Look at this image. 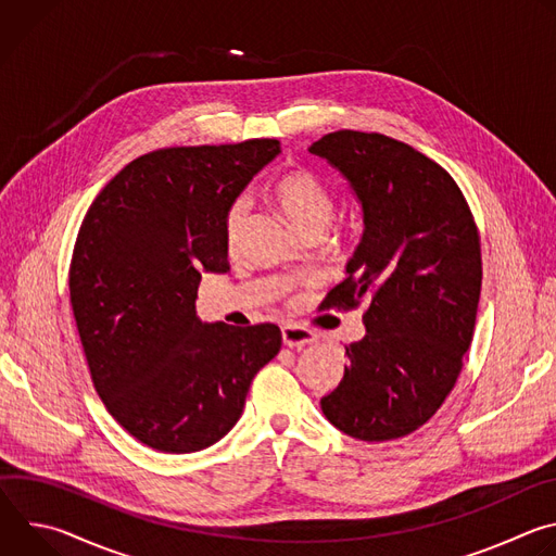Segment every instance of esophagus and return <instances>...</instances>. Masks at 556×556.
Wrapping results in <instances>:
<instances>
[{
	"instance_id": "obj_1",
	"label": "esophagus",
	"mask_w": 556,
	"mask_h": 556,
	"mask_svg": "<svg viewBox=\"0 0 556 556\" xmlns=\"http://www.w3.org/2000/svg\"><path fill=\"white\" fill-rule=\"evenodd\" d=\"M281 339H283V345L288 348H294V350H301L309 343H314V332L307 330V328H301V326H283L281 328Z\"/></svg>"
}]
</instances>
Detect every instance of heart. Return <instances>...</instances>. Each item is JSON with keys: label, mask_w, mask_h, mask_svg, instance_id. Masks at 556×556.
Returning <instances> with one entry per match:
<instances>
[{"label": "heart", "mask_w": 556, "mask_h": 556, "mask_svg": "<svg viewBox=\"0 0 556 556\" xmlns=\"http://www.w3.org/2000/svg\"><path fill=\"white\" fill-rule=\"evenodd\" d=\"M270 193L279 202V206L288 213V217L299 228V232H305L312 228L328 230L337 215L334 191L319 176L307 169H290L281 174L270 185ZM247 215H249L247 200L240 198L230 202L224 215V240L228 247H235L240 242Z\"/></svg>", "instance_id": "obj_1"}]
</instances>
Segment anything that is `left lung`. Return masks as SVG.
<instances>
[{
    "mask_svg": "<svg viewBox=\"0 0 556 556\" xmlns=\"http://www.w3.org/2000/svg\"><path fill=\"white\" fill-rule=\"evenodd\" d=\"M309 153L348 178L365 224L332 305L367 301V334L345 345L343 380L321 409L356 440L405 438L442 407L470 348L482 290L478 226L455 180L401 140L341 129Z\"/></svg>",
    "mask_w": 556,
    "mask_h": 556,
    "instance_id": "8db88e82",
    "label": "left lung"
}]
</instances>
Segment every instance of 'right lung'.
I'll list each match as a JSON object with an SVG mask.
<instances>
[{
    "instance_id": "1",
    "label": "right lung",
    "mask_w": 556,
    "mask_h": 556,
    "mask_svg": "<svg viewBox=\"0 0 556 556\" xmlns=\"http://www.w3.org/2000/svg\"><path fill=\"white\" fill-rule=\"evenodd\" d=\"M279 140L169 147L118 172L88 208L70 303L112 418L163 453H193L240 420L255 374L281 350L273 324H202V273L228 270L224 215Z\"/></svg>"
}]
</instances>
